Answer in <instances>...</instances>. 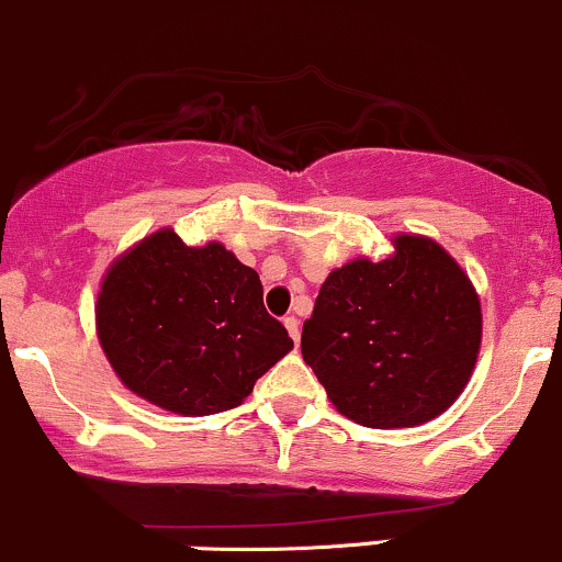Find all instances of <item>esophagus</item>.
I'll return each mask as SVG.
<instances>
[{
	"label": "esophagus",
	"mask_w": 562,
	"mask_h": 562,
	"mask_svg": "<svg viewBox=\"0 0 562 562\" xmlns=\"http://www.w3.org/2000/svg\"><path fill=\"white\" fill-rule=\"evenodd\" d=\"M285 328H288V333H291V338L295 344H299V338H301V323L295 317H285Z\"/></svg>",
	"instance_id": "obj_1"
}]
</instances>
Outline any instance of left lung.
Wrapping results in <instances>:
<instances>
[{
    "instance_id": "8db88e82",
    "label": "left lung",
    "mask_w": 562,
    "mask_h": 562,
    "mask_svg": "<svg viewBox=\"0 0 562 562\" xmlns=\"http://www.w3.org/2000/svg\"><path fill=\"white\" fill-rule=\"evenodd\" d=\"M390 256L333 269L301 333V355L341 416L405 429L446 413L470 384L483 341L467 271L424 234Z\"/></svg>"
}]
</instances>
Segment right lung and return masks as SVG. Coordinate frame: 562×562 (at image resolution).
<instances>
[{
  "label": "right lung",
  "instance_id": "obj_1",
  "mask_svg": "<svg viewBox=\"0 0 562 562\" xmlns=\"http://www.w3.org/2000/svg\"><path fill=\"white\" fill-rule=\"evenodd\" d=\"M95 330L116 379L178 416L237 408L293 349L256 269L221 243L189 248L168 226L111 261Z\"/></svg>",
  "mask_w": 562,
  "mask_h": 562
}]
</instances>
